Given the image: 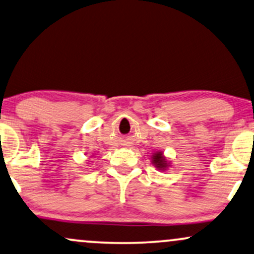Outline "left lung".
<instances>
[{
	"label": "left lung",
	"mask_w": 254,
	"mask_h": 254,
	"mask_svg": "<svg viewBox=\"0 0 254 254\" xmlns=\"http://www.w3.org/2000/svg\"><path fill=\"white\" fill-rule=\"evenodd\" d=\"M153 162H154L155 167L159 168V170H165V168L167 167V161L165 160L160 152L156 153V154L153 156Z\"/></svg>",
	"instance_id": "8db88e82"
}]
</instances>
